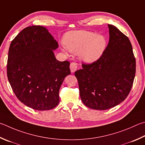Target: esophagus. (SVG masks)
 <instances>
[{
  "instance_id": "esophagus-1",
  "label": "esophagus",
  "mask_w": 145,
  "mask_h": 145,
  "mask_svg": "<svg viewBox=\"0 0 145 145\" xmlns=\"http://www.w3.org/2000/svg\"><path fill=\"white\" fill-rule=\"evenodd\" d=\"M70 68L71 72H72V73L75 72L77 69V64L75 62H72L70 63Z\"/></svg>"
}]
</instances>
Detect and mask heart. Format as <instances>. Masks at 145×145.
<instances>
[{"label": "heart", "instance_id": "heart-1", "mask_svg": "<svg viewBox=\"0 0 145 145\" xmlns=\"http://www.w3.org/2000/svg\"><path fill=\"white\" fill-rule=\"evenodd\" d=\"M64 43L68 51L73 54L80 52L82 59L88 63L98 59L106 46L103 35H96L93 32L84 30L67 33L64 37Z\"/></svg>", "mask_w": 145, "mask_h": 145}]
</instances>
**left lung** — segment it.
I'll use <instances>...</instances> for the list:
<instances>
[{
    "label": "left lung",
    "mask_w": 145,
    "mask_h": 145,
    "mask_svg": "<svg viewBox=\"0 0 145 145\" xmlns=\"http://www.w3.org/2000/svg\"><path fill=\"white\" fill-rule=\"evenodd\" d=\"M108 44L98 59L82 64L77 70L80 98L90 108L105 110L127 98L133 85L136 59L129 39L114 25H108Z\"/></svg>",
    "instance_id": "8db88e82"
}]
</instances>
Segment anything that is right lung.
Instances as JSON below:
<instances>
[{
  "label": "right lung",
  "mask_w": 145,
  "mask_h": 145,
  "mask_svg": "<svg viewBox=\"0 0 145 145\" xmlns=\"http://www.w3.org/2000/svg\"><path fill=\"white\" fill-rule=\"evenodd\" d=\"M58 47L47 29L31 26L23 29L10 44L7 75L13 92L26 106L49 110L59 103V91L70 74V62L59 61L53 50Z\"/></svg>",
  "instance_id": "obj_1"
}]
</instances>
